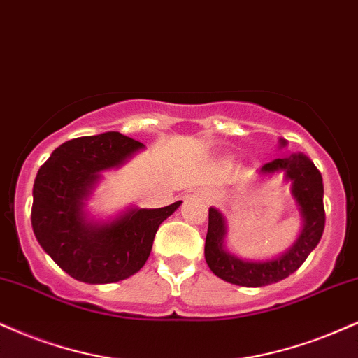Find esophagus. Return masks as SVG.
Returning <instances> with one entry per match:
<instances>
[{
  "instance_id": "1",
  "label": "esophagus",
  "mask_w": 358,
  "mask_h": 358,
  "mask_svg": "<svg viewBox=\"0 0 358 358\" xmlns=\"http://www.w3.org/2000/svg\"><path fill=\"white\" fill-rule=\"evenodd\" d=\"M205 198H206V200H212L213 195H212V193H205Z\"/></svg>"
}]
</instances>
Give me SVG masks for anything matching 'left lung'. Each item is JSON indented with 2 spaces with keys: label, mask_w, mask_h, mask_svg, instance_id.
Instances as JSON below:
<instances>
[{
  "label": "left lung",
  "mask_w": 358,
  "mask_h": 358,
  "mask_svg": "<svg viewBox=\"0 0 358 358\" xmlns=\"http://www.w3.org/2000/svg\"><path fill=\"white\" fill-rule=\"evenodd\" d=\"M264 173L283 171L294 182V196L303 215V230L296 243L285 255L268 262H245L223 250L225 222L220 212L208 210V231L205 240V260L210 270L228 283L240 287H265L287 278L307 260L317 243L320 242L325 228L324 182L318 168L307 155L292 153L288 158L265 163Z\"/></svg>",
  "instance_id": "8db88e82"
}]
</instances>
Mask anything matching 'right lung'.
I'll list each match as a JSON object with an SVG mask.
<instances>
[{
  "label": "right lung",
  "instance_id": "1",
  "mask_svg": "<svg viewBox=\"0 0 358 358\" xmlns=\"http://www.w3.org/2000/svg\"><path fill=\"white\" fill-rule=\"evenodd\" d=\"M118 131L64 141L38 170L31 225L38 243L70 277L85 283H113L135 275L148 260L158 227L182 201L133 210L120 220L93 225L81 200L98 171L120 165L141 148Z\"/></svg>",
  "mask_w": 358,
  "mask_h": 358
}]
</instances>
